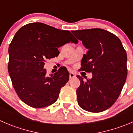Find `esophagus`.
Listing matches in <instances>:
<instances>
[{
  "instance_id": "1",
  "label": "esophagus",
  "mask_w": 133,
  "mask_h": 133,
  "mask_svg": "<svg viewBox=\"0 0 133 133\" xmlns=\"http://www.w3.org/2000/svg\"><path fill=\"white\" fill-rule=\"evenodd\" d=\"M76 77V75L74 73H73V72H70V73H69V78H74V77Z\"/></svg>"
}]
</instances>
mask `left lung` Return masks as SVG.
I'll use <instances>...</instances> for the list:
<instances>
[{
    "mask_svg": "<svg viewBox=\"0 0 133 133\" xmlns=\"http://www.w3.org/2000/svg\"><path fill=\"white\" fill-rule=\"evenodd\" d=\"M71 32L88 49L81 70L91 72L92 78L83 81L77 90L80 107L90 112H101L110 108L119 97L127 75V53L120 39L101 28Z\"/></svg>",
    "mask_w": 133,
    "mask_h": 133,
    "instance_id": "1",
    "label": "left lung"
}]
</instances>
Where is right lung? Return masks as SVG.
<instances>
[{
  "label": "right lung",
  "mask_w": 133,
  "mask_h": 133,
  "mask_svg": "<svg viewBox=\"0 0 133 133\" xmlns=\"http://www.w3.org/2000/svg\"><path fill=\"white\" fill-rule=\"evenodd\" d=\"M69 42L78 43L69 31L42 23L27 24L16 32L8 49V72L24 103L43 108L56 102L62 87L69 81V72L60 68L47 77L43 68L46 60L58 56V47Z\"/></svg>",
  "instance_id": "1"
}]
</instances>
